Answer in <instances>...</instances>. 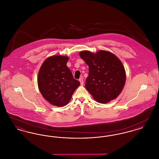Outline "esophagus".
<instances>
[{"label":"esophagus","instance_id":"34e87169","mask_svg":"<svg viewBox=\"0 0 159 159\" xmlns=\"http://www.w3.org/2000/svg\"><path fill=\"white\" fill-rule=\"evenodd\" d=\"M79 80V82H80V84H81V85H83V78H82V77H81V78H80Z\"/></svg>","mask_w":159,"mask_h":159}]
</instances>
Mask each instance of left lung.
Masks as SVG:
<instances>
[{"label":"left lung","mask_w":159,"mask_h":159,"mask_svg":"<svg viewBox=\"0 0 159 159\" xmlns=\"http://www.w3.org/2000/svg\"><path fill=\"white\" fill-rule=\"evenodd\" d=\"M89 67L85 87L98 102L106 104L116 98L126 82V71L119 58L104 50L96 53L89 51L79 52Z\"/></svg>","instance_id":"1"}]
</instances>
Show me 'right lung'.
I'll return each instance as SVG.
<instances>
[{
    "label": "right lung",
    "instance_id": "1",
    "mask_svg": "<svg viewBox=\"0 0 159 159\" xmlns=\"http://www.w3.org/2000/svg\"><path fill=\"white\" fill-rule=\"evenodd\" d=\"M68 59V57L63 55L49 57L43 61L38 73L39 89L53 106H66L80 84L67 66Z\"/></svg>",
    "mask_w": 159,
    "mask_h": 159
}]
</instances>
